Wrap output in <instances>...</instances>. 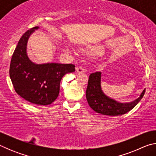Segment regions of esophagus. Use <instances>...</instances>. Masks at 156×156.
<instances>
[{"label":"esophagus","mask_w":156,"mask_h":156,"mask_svg":"<svg viewBox=\"0 0 156 156\" xmlns=\"http://www.w3.org/2000/svg\"><path fill=\"white\" fill-rule=\"evenodd\" d=\"M76 72H78V73H80V72H84L85 69H84V68L83 67H77L76 68Z\"/></svg>","instance_id":"34e87169"}]
</instances>
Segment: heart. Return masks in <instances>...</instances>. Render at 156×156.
I'll return each instance as SVG.
<instances>
[{
	"mask_svg": "<svg viewBox=\"0 0 156 156\" xmlns=\"http://www.w3.org/2000/svg\"><path fill=\"white\" fill-rule=\"evenodd\" d=\"M66 47H67V50H69L70 49L69 47L68 46H67ZM95 52H96V54L100 55V54H102V53H103V49H102V48H96V49H95Z\"/></svg>",
	"mask_w": 156,
	"mask_h": 156,
	"instance_id": "obj_1",
	"label": "heart"
}]
</instances>
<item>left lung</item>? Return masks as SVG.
<instances>
[{
  "label": "left lung",
  "mask_w": 156,
  "mask_h": 156,
  "mask_svg": "<svg viewBox=\"0 0 156 156\" xmlns=\"http://www.w3.org/2000/svg\"><path fill=\"white\" fill-rule=\"evenodd\" d=\"M101 74L100 72L89 76L86 91L88 104L95 112L105 115L116 116L123 115L133 109L144 96L145 89L138 98L130 102H120L104 94L101 88Z\"/></svg>",
  "instance_id": "obj_1"
}]
</instances>
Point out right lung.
Masks as SVG:
<instances>
[{"mask_svg": "<svg viewBox=\"0 0 156 156\" xmlns=\"http://www.w3.org/2000/svg\"><path fill=\"white\" fill-rule=\"evenodd\" d=\"M38 27L23 34L12 55L9 76L16 93L31 103L51 104L58 96L60 83L66 73L75 72L72 64H36L29 58L27 45L29 38Z\"/></svg>", "mask_w": 156, "mask_h": 156, "instance_id": "1", "label": "right lung"}]
</instances>
